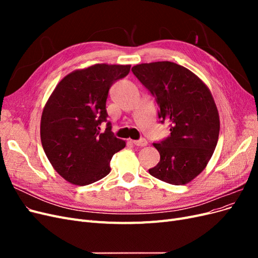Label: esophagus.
<instances>
[{
	"instance_id": "esophagus-1",
	"label": "esophagus",
	"mask_w": 258,
	"mask_h": 258,
	"mask_svg": "<svg viewBox=\"0 0 258 258\" xmlns=\"http://www.w3.org/2000/svg\"><path fill=\"white\" fill-rule=\"evenodd\" d=\"M132 142H134V144H135L136 146H139V147H144V146L147 145V141H146L145 139L135 140V141H132Z\"/></svg>"
}]
</instances>
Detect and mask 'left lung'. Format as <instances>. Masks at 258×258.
<instances>
[{
    "mask_svg": "<svg viewBox=\"0 0 258 258\" xmlns=\"http://www.w3.org/2000/svg\"><path fill=\"white\" fill-rule=\"evenodd\" d=\"M159 106L161 122L171 135L154 143L160 154L151 175L172 185L191 182L207 167L220 135V115L208 86L188 69L170 61L132 68Z\"/></svg>",
    "mask_w": 258,
    "mask_h": 258,
    "instance_id": "left-lung-1",
    "label": "left lung"
}]
</instances>
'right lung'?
I'll return each instance as SVG.
<instances>
[{"instance_id": "obj_1", "label": "right lung", "mask_w": 258, "mask_h": 258, "mask_svg": "<svg viewBox=\"0 0 258 258\" xmlns=\"http://www.w3.org/2000/svg\"><path fill=\"white\" fill-rule=\"evenodd\" d=\"M131 66L98 63L64 76L46 102L41 118V141L52 168L66 181L84 186L111 171L113 155L126 146L106 121L111 86L128 75Z\"/></svg>"}]
</instances>
